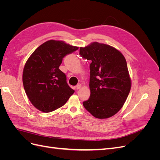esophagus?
Wrapping results in <instances>:
<instances>
[{
	"label": "esophagus",
	"instance_id": "obj_1",
	"mask_svg": "<svg viewBox=\"0 0 160 160\" xmlns=\"http://www.w3.org/2000/svg\"><path fill=\"white\" fill-rule=\"evenodd\" d=\"M81 83H79V84H77V85H76V87H75V88H76V89H79L81 88Z\"/></svg>",
	"mask_w": 160,
	"mask_h": 160
}]
</instances>
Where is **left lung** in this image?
<instances>
[{
	"label": "left lung",
	"instance_id": "8db88e82",
	"mask_svg": "<svg viewBox=\"0 0 160 160\" xmlns=\"http://www.w3.org/2000/svg\"><path fill=\"white\" fill-rule=\"evenodd\" d=\"M79 54L91 62V95L84 108L96 118H109L122 109L131 89L126 60L114 47L98 42L80 47Z\"/></svg>",
	"mask_w": 160,
	"mask_h": 160
}]
</instances>
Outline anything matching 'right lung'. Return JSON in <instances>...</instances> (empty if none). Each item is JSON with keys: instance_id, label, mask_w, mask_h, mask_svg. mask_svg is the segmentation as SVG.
Here are the masks:
<instances>
[{"instance_id": "1", "label": "right lung", "mask_w": 160, "mask_h": 160, "mask_svg": "<svg viewBox=\"0 0 160 160\" xmlns=\"http://www.w3.org/2000/svg\"><path fill=\"white\" fill-rule=\"evenodd\" d=\"M78 49L63 41L50 40L28 58L23 69L22 83L28 99L37 109L45 113L55 111L74 93L59 66L62 58Z\"/></svg>"}]
</instances>
